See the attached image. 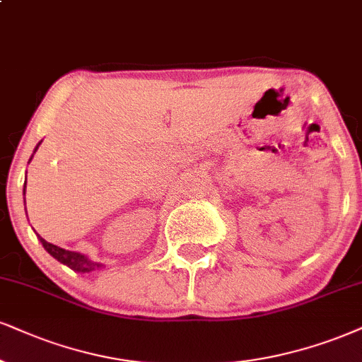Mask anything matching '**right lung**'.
Segmentation results:
<instances>
[{
  "mask_svg": "<svg viewBox=\"0 0 362 362\" xmlns=\"http://www.w3.org/2000/svg\"><path fill=\"white\" fill-rule=\"evenodd\" d=\"M40 144H42V141H40L38 144H37V147H35L33 154L37 153V149H38ZM33 154H31L30 160L33 159ZM30 160H28V163H30ZM25 188H26V182H25V186H23V196H25ZM23 202H25V198H23ZM37 236H38L40 242H42L43 248L47 250V252L50 253V255H52L53 258H55V260H58L60 263H64V265H66V267H70V269H72L74 272H78V274H88V272L105 269L104 263L93 262V260H90V258H88L87 255H83V253L70 252V250L60 248V247H57V245L48 243L47 240H43L40 235H37Z\"/></svg>",
  "mask_w": 362,
  "mask_h": 362,
  "instance_id": "add662e5",
  "label": "right lung"
}]
</instances>
